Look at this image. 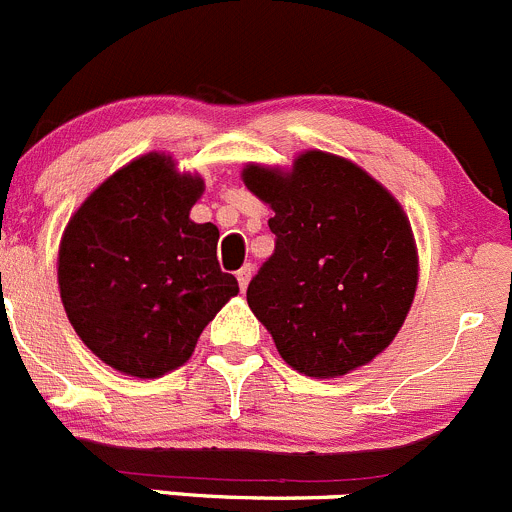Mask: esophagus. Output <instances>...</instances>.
<instances>
[{
	"label": "esophagus",
	"mask_w": 512,
	"mask_h": 512,
	"mask_svg": "<svg viewBox=\"0 0 512 512\" xmlns=\"http://www.w3.org/2000/svg\"><path fill=\"white\" fill-rule=\"evenodd\" d=\"M250 280H252V267H250V265L240 267V270H237V282H240V290H242V292L247 290V285H250Z\"/></svg>",
	"instance_id": "esophagus-1"
}]
</instances>
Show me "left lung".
<instances>
[{"mask_svg":"<svg viewBox=\"0 0 512 512\" xmlns=\"http://www.w3.org/2000/svg\"><path fill=\"white\" fill-rule=\"evenodd\" d=\"M242 180L275 212V252L247 305L282 360L310 377L367 365L395 340L418 287L400 202L355 162L320 150L302 152L292 170L247 165Z\"/></svg>","mask_w":512,"mask_h":512,"instance_id":"obj_1","label":"left lung"}]
</instances>
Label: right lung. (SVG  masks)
Here are the masks:
<instances>
[{"label":"right lung","mask_w":512,"mask_h":512,"mask_svg":"<svg viewBox=\"0 0 512 512\" xmlns=\"http://www.w3.org/2000/svg\"><path fill=\"white\" fill-rule=\"evenodd\" d=\"M202 190V177L150 152L107 177L64 230V312L84 345L124 375L185 365L207 322L240 292L217 262L220 230L190 220Z\"/></svg>","instance_id":"right-lung-1"}]
</instances>
